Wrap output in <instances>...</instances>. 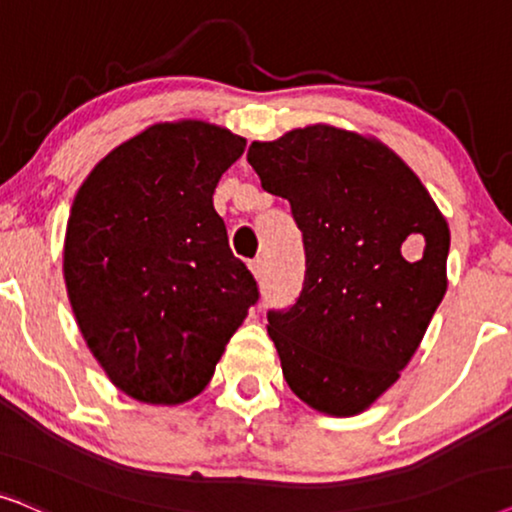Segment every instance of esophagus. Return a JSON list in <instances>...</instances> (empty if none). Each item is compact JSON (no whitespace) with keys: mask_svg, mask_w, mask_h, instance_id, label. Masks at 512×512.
Instances as JSON below:
<instances>
[{"mask_svg":"<svg viewBox=\"0 0 512 512\" xmlns=\"http://www.w3.org/2000/svg\"><path fill=\"white\" fill-rule=\"evenodd\" d=\"M250 271L257 278H262V274H264V257H255V260L250 262Z\"/></svg>","mask_w":512,"mask_h":512,"instance_id":"obj_1","label":"esophagus"}]
</instances>
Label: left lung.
Instances as JSON below:
<instances>
[{"label":"left lung","mask_w":512,"mask_h":512,"mask_svg":"<svg viewBox=\"0 0 512 512\" xmlns=\"http://www.w3.org/2000/svg\"><path fill=\"white\" fill-rule=\"evenodd\" d=\"M264 192L290 201L304 285L267 330L313 410L370 407L410 363L447 290L449 229L426 187L377 140L309 126L252 142Z\"/></svg>","instance_id":"8db88e82"}]
</instances>
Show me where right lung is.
I'll return each instance as SVG.
<instances>
[{"label":"right lung","mask_w":512,"mask_h":512,"mask_svg":"<svg viewBox=\"0 0 512 512\" xmlns=\"http://www.w3.org/2000/svg\"><path fill=\"white\" fill-rule=\"evenodd\" d=\"M245 140L203 121L159 124L109 152L74 196L65 283L81 335L126 395H199L260 299L213 208Z\"/></svg>","instance_id":"obj_1"}]
</instances>
